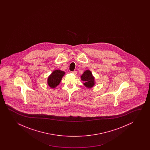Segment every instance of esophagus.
<instances>
[{
  "mask_svg": "<svg viewBox=\"0 0 150 150\" xmlns=\"http://www.w3.org/2000/svg\"><path fill=\"white\" fill-rule=\"evenodd\" d=\"M71 73L74 74H76V71H71Z\"/></svg>",
  "mask_w": 150,
  "mask_h": 150,
  "instance_id": "esophagus-1",
  "label": "esophagus"
}]
</instances>
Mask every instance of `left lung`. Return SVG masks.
<instances>
[{"mask_svg": "<svg viewBox=\"0 0 150 150\" xmlns=\"http://www.w3.org/2000/svg\"><path fill=\"white\" fill-rule=\"evenodd\" d=\"M81 79L84 81L83 85L86 87L91 88L95 85L94 77L90 70H86L81 76Z\"/></svg>", "mask_w": 150, "mask_h": 150, "instance_id": "1", "label": "left lung"}]
</instances>
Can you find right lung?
Returning <instances> with one entry per match:
<instances>
[{"label":"right lung","instance_id":"1","mask_svg":"<svg viewBox=\"0 0 150 150\" xmlns=\"http://www.w3.org/2000/svg\"><path fill=\"white\" fill-rule=\"evenodd\" d=\"M65 72L60 70L54 71L48 76V85L52 88H54L61 83V80L64 76Z\"/></svg>","mask_w":150,"mask_h":150}]
</instances>
